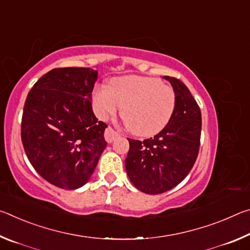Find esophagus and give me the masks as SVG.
I'll return each mask as SVG.
<instances>
[{
    "label": "esophagus",
    "instance_id": "1",
    "mask_svg": "<svg viewBox=\"0 0 250 250\" xmlns=\"http://www.w3.org/2000/svg\"><path fill=\"white\" fill-rule=\"evenodd\" d=\"M118 137H120V134L118 133L117 131L113 130L111 126H108V128L105 129V131H104V139H105V141H107L108 143L113 142Z\"/></svg>",
    "mask_w": 250,
    "mask_h": 250
}]
</instances>
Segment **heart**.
<instances>
[{"mask_svg":"<svg viewBox=\"0 0 250 250\" xmlns=\"http://www.w3.org/2000/svg\"><path fill=\"white\" fill-rule=\"evenodd\" d=\"M95 111L107 120L122 109V117L133 134L147 138L162 131L176 105L175 92L160 79L142 76L113 78L109 88L100 86L92 95Z\"/></svg>","mask_w":250,"mask_h":250,"instance_id":"1","label":"heart"}]
</instances>
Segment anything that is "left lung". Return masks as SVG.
Masks as SVG:
<instances>
[{
    "label": "left lung",
    "instance_id": "1",
    "mask_svg": "<svg viewBox=\"0 0 250 250\" xmlns=\"http://www.w3.org/2000/svg\"><path fill=\"white\" fill-rule=\"evenodd\" d=\"M175 92L176 105L170 122L154 138L128 139L130 149L125 171L139 191L161 194L183 181L195 163L200 150L201 110L181 80L164 76Z\"/></svg>",
    "mask_w": 250,
    "mask_h": 250
}]
</instances>
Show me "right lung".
<instances>
[{
	"mask_svg": "<svg viewBox=\"0 0 250 250\" xmlns=\"http://www.w3.org/2000/svg\"><path fill=\"white\" fill-rule=\"evenodd\" d=\"M98 71L55 68L28 92L22 118V142L29 162L50 184L76 189L90 180L107 146V125L97 120L91 92Z\"/></svg>",
	"mask_w": 250,
	"mask_h": 250,
	"instance_id": "obj_1",
	"label": "right lung"
}]
</instances>
